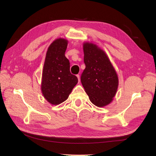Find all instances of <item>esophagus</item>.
<instances>
[{
  "label": "esophagus",
  "instance_id": "1",
  "mask_svg": "<svg viewBox=\"0 0 156 156\" xmlns=\"http://www.w3.org/2000/svg\"><path fill=\"white\" fill-rule=\"evenodd\" d=\"M76 76H77V78H78V82H80V75H79V74H77V75H76Z\"/></svg>",
  "mask_w": 156,
  "mask_h": 156
}]
</instances>
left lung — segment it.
<instances>
[{
  "label": "left lung",
  "mask_w": 156,
  "mask_h": 156,
  "mask_svg": "<svg viewBox=\"0 0 156 156\" xmlns=\"http://www.w3.org/2000/svg\"><path fill=\"white\" fill-rule=\"evenodd\" d=\"M85 69L81 82L90 101L98 107L110 103L118 87V77L106 53L96 44L83 45Z\"/></svg>",
  "instance_id": "8db88e82"
}]
</instances>
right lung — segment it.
Instances as JSON below:
<instances>
[{"label":"right lung","mask_w":156,"mask_h":156,"mask_svg":"<svg viewBox=\"0 0 156 156\" xmlns=\"http://www.w3.org/2000/svg\"><path fill=\"white\" fill-rule=\"evenodd\" d=\"M68 41L58 38L51 44L46 53L42 71V93L52 105L66 101L78 83L77 77L70 72V63L65 56Z\"/></svg>","instance_id":"add662e5"}]
</instances>
